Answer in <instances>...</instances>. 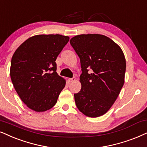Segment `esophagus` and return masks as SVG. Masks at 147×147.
Returning <instances> with one entry per match:
<instances>
[{
  "label": "esophagus",
  "mask_w": 147,
  "mask_h": 147,
  "mask_svg": "<svg viewBox=\"0 0 147 147\" xmlns=\"http://www.w3.org/2000/svg\"><path fill=\"white\" fill-rule=\"evenodd\" d=\"M76 81V78L75 77H72V78H70V79H68V81L69 82H74V81Z\"/></svg>",
  "instance_id": "obj_1"
}]
</instances>
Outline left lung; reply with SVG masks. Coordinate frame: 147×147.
<instances>
[{
	"mask_svg": "<svg viewBox=\"0 0 147 147\" xmlns=\"http://www.w3.org/2000/svg\"><path fill=\"white\" fill-rule=\"evenodd\" d=\"M70 42L79 57L82 70L81 91L74 94L77 107L90 117L102 116L112 107L124 84L123 52L102 34L77 35Z\"/></svg>",
	"mask_w": 147,
	"mask_h": 147,
	"instance_id": "left-lung-1",
	"label": "left lung"
}]
</instances>
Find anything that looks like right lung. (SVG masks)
<instances>
[{
	"mask_svg": "<svg viewBox=\"0 0 147 147\" xmlns=\"http://www.w3.org/2000/svg\"><path fill=\"white\" fill-rule=\"evenodd\" d=\"M69 37L39 34L30 37L13 55L10 76L23 102L36 112H44L57 102L66 81L57 75L55 60Z\"/></svg>",
	"mask_w": 147,
	"mask_h": 147,
	"instance_id": "1",
	"label": "right lung"
}]
</instances>
